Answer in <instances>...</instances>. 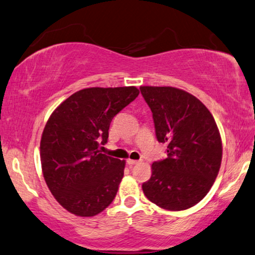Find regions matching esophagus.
Here are the masks:
<instances>
[{
    "label": "esophagus",
    "mask_w": 255,
    "mask_h": 255,
    "mask_svg": "<svg viewBox=\"0 0 255 255\" xmlns=\"http://www.w3.org/2000/svg\"><path fill=\"white\" fill-rule=\"evenodd\" d=\"M127 163L128 164V165H134V164H138V163H139V160H135V159H130V158H128V159L127 160Z\"/></svg>",
    "instance_id": "1"
}]
</instances>
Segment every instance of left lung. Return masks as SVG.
<instances>
[{"mask_svg": "<svg viewBox=\"0 0 255 255\" xmlns=\"http://www.w3.org/2000/svg\"><path fill=\"white\" fill-rule=\"evenodd\" d=\"M140 91L152 113L156 138L167 144V157L152 163L143 194L162 209H189L205 197L220 170L217 123L202 101L183 90L140 87Z\"/></svg>", "mask_w": 255, "mask_h": 255, "instance_id": "obj_1", "label": "left lung"}]
</instances>
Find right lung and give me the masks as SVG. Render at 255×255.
<instances>
[{"label": "right lung", "instance_id": "right-lung-1", "mask_svg": "<svg viewBox=\"0 0 255 255\" xmlns=\"http://www.w3.org/2000/svg\"><path fill=\"white\" fill-rule=\"evenodd\" d=\"M139 95L135 87L89 88L67 98L51 114L41 139L43 177L68 212L93 217L114 201L125 160L107 156L112 120Z\"/></svg>", "mask_w": 255, "mask_h": 255}]
</instances>
